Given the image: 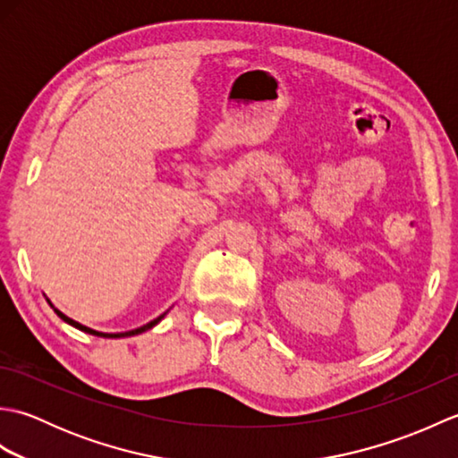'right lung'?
<instances>
[{
  "instance_id": "add662e5",
  "label": "right lung",
  "mask_w": 458,
  "mask_h": 458,
  "mask_svg": "<svg viewBox=\"0 0 458 458\" xmlns=\"http://www.w3.org/2000/svg\"><path fill=\"white\" fill-rule=\"evenodd\" d=\"M48 301V299H47ZM53 307V305H51ZM55 309V307H53ZM55 313L61 317L64 323H68V325H72L74 328H79V330H82V333H89V335H94V336H102V338H125V336H135V335H141V333H145V330H149V328H153L155 325L159 323V320L167 315V313H163V315H159L157 318H153L151 323H148V325H143V327H140V328H133V330H128V333H100V330H94V328H89V327H84V325H81V323H76V320H72L71 317H66L64 313H61V310L58 309H55Z\"/></svg>"
}]
</instances>
